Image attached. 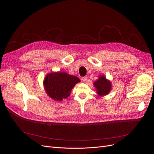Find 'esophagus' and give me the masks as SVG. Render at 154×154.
Masks as SVG:
<instances>
[{"label":"esophagus","instance_id":"esophagus-1","mask_svg":"<svg viewBox=\"0 0 154 154\" xmlns=\"http://www.w3.org/2000/svg\"><path fill=\"white\" fill-rule=\"evenodd\" d=\"M82 80L84 82H87V77H82Z\"/></svg>","mask_w":154,"mask_h":154}]
</instances>
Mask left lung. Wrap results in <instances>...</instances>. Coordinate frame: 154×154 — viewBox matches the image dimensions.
<instances>
[{
  "label": "left lung",
  "instance_id": "8db88e82",
  "mask_svg": "<svg viewBox=\"0 0 154 154\" xmlns=\"http://www.w3.org/2000/svg\"><path fill=\"white\" fill-rule=\"evenodd\" d=\"M97 94L99 96L107 95L112 90V86L110 80L106 79L105 75H99L98 79L93 83Z\"/></svg>",
  "mask_w": 154,
  "mask_h": 154
}]
</instances>
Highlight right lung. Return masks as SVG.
Masks as SVG:
<instances>
[{
	"instance_id": "add662e5",
	"label": "right lung",
	"mask_w": 154,
	"mask_h": 154,
	"mask_svg": "<svg viewBox=\"0 0 154 154\" xmlns=\"http://www.w3.org/2000/svg\"><path fill=\"white\" fill-rule=\"evenodd\" d=\"M80 82L76 76L65 72H52L48 74L43 81L48 96L54 100L61 102L67 99L75 85Z\"/></svg>"
}]
</instances>
